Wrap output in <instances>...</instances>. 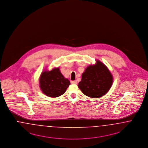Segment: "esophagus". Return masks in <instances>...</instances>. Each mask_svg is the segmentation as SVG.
<instances>
[{
	"label": "esophagus",
	"instance_id": "34e87169",
	"mask_svg": "<svg viewBox=\"0 0 148 148\" xmlns=\"http://www.w3.org/2000/svg\"><path fill=\"white\" fill-rule=\"evenodd\" d=\"M71 84H77V81H71Z\"/></svg>",
	"mask_w": 148,
	"mask_h": 148
}]
</instances>
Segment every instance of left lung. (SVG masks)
Returning <instances> with one entry per match:
<instances>
[{
	"instance_id": "1",
	"label": "left lung",
	"mask_w": 148,
	"mask_h": 148,
	"mask_svg": "<svg viewBox=\"0 0 148 148\" xmlns=\"http://www.w3.org/2000/svg\"><path fill=\"white\" fill-rule=\"evenodd\" d=\"M113 82V77L107 66L97 60L95 64L88 66L82 74L78 87L86 96L97 98L108 93Z\"/></svg>"
}]
</instances>
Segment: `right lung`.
<instances>
[{
	"label": "right lung",
	"mask_w": 148,
	"mask_h": 148,
	"mask_svg": "<svg viewBox=\"0 0 148 148\" xmlns=\"http://www.w3.org/2000/svg\"><path fill=\"white\" fill-rule=\"evenodd\" d=\"M39 84L42 92L51 98L64 94L71 84L68 79L62 74L59 67L54 68L50 71L45 69L40 74Z\"/></svg>",
	"instance_id": "add662e5"
}]
</instances>
